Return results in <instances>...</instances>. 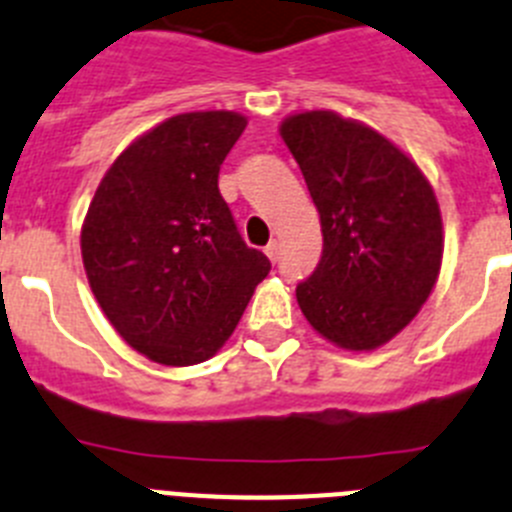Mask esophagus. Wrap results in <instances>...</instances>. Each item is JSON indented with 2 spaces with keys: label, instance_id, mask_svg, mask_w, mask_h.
<instances>
[{
  "label": "esophagus",
  "instance_id": "esophagus-1",
  "mask_svg": "<svg viewBox=\"0 0 512 512\" xmlns=\"http://www.w3.org/2000/svg\"><path fill=\"white\" fill-rule=\"evenodd\" d=\"M265 255L270 257V262H278V242H275V239L265 245Z\"/></svg>",
  "mask_w": 512,
  "mask_h": 512
}]
</instances>
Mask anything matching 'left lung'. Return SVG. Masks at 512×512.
<instances>
[{"label": "left lung", "instance_id": "left-lung-1", "mask_svg": "<svg viewBox=\"0 0 512 512\" xmlns=\"http://www.w3.org/2000/svg\"><path fill=\"white\" fill-rule=\"evenodd\" d=\"M321 216L324 250L296 298L308 324L344 349H375L418 313L441 267V214L411 158L334 112L285 119Z\"/></svg>", "mask_w": 512, "mask_h": 512}]
</instances>
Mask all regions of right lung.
Wrapping results in <instances>:
<instances>
[{"mask_svg":"<svg viewBox=\"0 0 512 512\" xmlns=\"http://www.w3.org/2000/svg\"><path fill=\"white\" fill-rule=\"evenodd\" d=\"M245 127L234 112L170 117L114 160L86 214L81 252L96 301L160 365L209 359L270 273L219 193Z\"/></svg>","mask_w":512,"mask_h":512,"instance_id":"1","label":"right lung"}]
</instances>
